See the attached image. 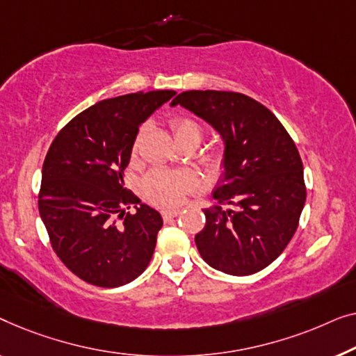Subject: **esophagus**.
<instances>
[{
	"instance_id": "esophagus-1",
	"label": "esophagus",
	"mask_w": 356,
	"mask_h": 356,
	"mask_svg": "<svg viewBox=\"0 0 356 356\" xmlns=\"http://www.w3.org/2000/svg\"><path fill=\"white\" fill-rule=\"evenodd\" d=\"M180 214V209H164L163 211V219L164 221H169V219L176 218Z\"/></svg>"
}]
</instances>
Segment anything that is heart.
Instances as JSON below:
<instances>
[{"label":"heart","mask_w":356,"mask_h":356,"mask_svg":"<svg viewBox=\"0 0 356 356\" xmlns=\"http://www.w3.org/2000/svg\"><path fill=\"white\" fill-rule=\"evenodd\" d=\"M171 129L176 137V142H185V140H193L200 143L203 130L198 122L188 118H174L171 121ZM145 129H140L137 137L134 140L132 152L134 154L138 152L140 143H142ZM222 156L219 153H213L208 156V166L216 171L221 168ZM198 184V177L193 171L188 169H180V171H169V169H153L143 180V192L153 203L161 204V207H171L182 202L184 195L192 190Z\"/></svg>","instance_id":"1"}]
</instances>
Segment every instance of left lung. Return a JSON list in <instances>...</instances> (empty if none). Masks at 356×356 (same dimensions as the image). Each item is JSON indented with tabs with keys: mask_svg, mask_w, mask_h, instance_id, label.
Wrapping results in <instances>:
<instances>
[{
	"mask_svg": "<svg viewBox=\"0 0 356 356\" xmlns=\"http://www.w3.org/2000/svg\"><path fill=\"white\" fill-rule=\"evenodd\" d=\"M188 109L224 142L222 177L203 209L195 243L209 266L250 276L269 266L298 227L307 200L303 164L293 140L266 106L247 95L190 90L171 106Z\"/></svg>",
	"mask_w": 356,
	"mask_h": 356,
	"instance_id": "8db88e82",
	"label": "left lung"
}]
</instances>
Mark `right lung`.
I'll list each match as a JSON object with an SVG mask.
<instances>
[{
    "label": "right lung",
    "instance_id": "right-lung-1",
    "mask_svg": "<svg viewBox=\"0 0 356 356\" xmlns=\"http://www.w3.org/2000/svg\"><path fill=\"white\" fill-rule=\"evenodd\" d=\"M174 95L156 90L95 103L67 122L48 149L40 218L59 259L85 282L119 287L149 264L163 218L129 192L122 176L138 127Z\"/></svg>",
    "mask_w": 356,
    "mask_h": 356
}]
</instances>
